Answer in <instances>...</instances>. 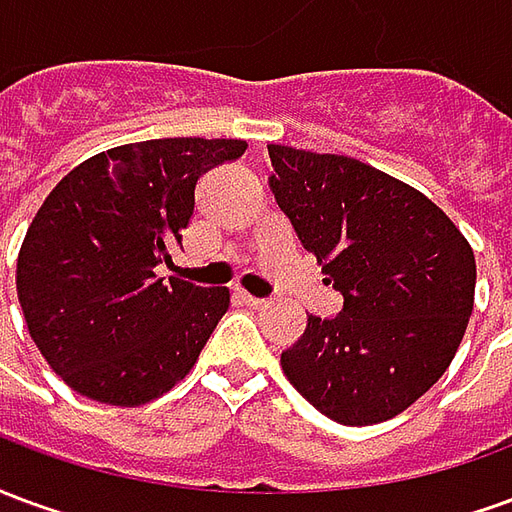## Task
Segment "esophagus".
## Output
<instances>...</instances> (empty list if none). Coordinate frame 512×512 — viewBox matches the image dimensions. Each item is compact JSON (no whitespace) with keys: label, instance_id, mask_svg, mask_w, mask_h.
Instances as JSON below:
<instances>
[{"label":"esophagus","instance_id":"esophagus-1","mask_svg":"<svg viewBox=\"0 0 512 512\" xmlns=\"http://www.w3.org/2000/svg\"><path fill=\"white\" fill-rule=\"evenodd\" d=\"M235 301H241L244 307H252V310H257V307H263L266 304V299H257V296H252V293H246L244 288H235Z\"/></svg>","mask_w":512,"mask_h":512}]
</instances>
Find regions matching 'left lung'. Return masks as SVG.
I'll use <instances>...</instances> for the list:
<instances>
[{
    "label": "left lung",
    "mask_w": 512,
    "mask_h": 512,
    "mask_svg": "<svg viewBox=\"0 0 512 512\" xmlns=\"http://www.w3.org/2000/svg\"><path fill=\"white\" fill-rule=\"evenodd\" d=\"M268 186L326 285L334 318L307 315L282 373L340 425L397 417L450 367L474 310L477 266L436 202L365 161L268 145Z\"/></svg>",
    "instance_id": "8db88e82"
}]
</instances>
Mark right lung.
Masks as SVG:
<instances>
[{
  "mask_svg": "<svg viewBox=\"0 0 512 512\" xmlns=\"http://www.w3.org/2000/svg\"><path fill=\"white\" fill-rule=\"evenodd\" d=\"M244 139H147L87 158L51 189L18 252L29 337L73 392L145 406L186 378L227 288L156 277L194 213L197 180Z\"/></svg>",
  "mask_w": 512,
  "mask_h": 512,
  "instance_id": "add662e5",
  "label": "right lung"
}]
</instances>
